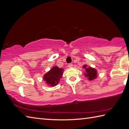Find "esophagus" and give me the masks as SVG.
I'll use <instances>...</instances> for the list:
<instances>
[{
    "instance_id": "1",
    "label": "esophagus",
    "mask_w": 129,
    "mask_h": 129,
    "mask_svg": "<svg viewBox=\"0 0 129 129\" xmlns=\"http://www.w3.org/2000/svg\"><path fill=\"white\" fill-rule=\"evenodd\" d=\"M68 66L69 68H72L73 67V65L72 64H68Z\"/></svg>"
}]
</instances>
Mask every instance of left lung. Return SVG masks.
Masks as SVG:
<instances>
[{"mask_svg":"<svg viewBox=\"0 0 129 129\" xmlns=\"http://www.w3.org/2000/svg\"><path fill=\"white\" fill-rule=\"evenodd\" d=\"M83 68L85 70L84 76L87 78L89 80H94L97 78L98 72L97 70L93 68L87 67L86 65H83Z\"/></svg>","mask_w":129,"mask_h":129,"instance_id":"8db88e82","label":"left lung"}]
</instances>
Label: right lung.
Listing matches in <instances>:
<instances>
[{
  "mask_svg": "<svg viewBox=\"0 0 129 129\" xmlns=\"http://www.w3.org/2000/svg\"><path fill=\"white\" fill-rule=\"evenodd\" d=\"M63 71V69L54 66L43 76V80L49 86H56L59 84L60 79L62 78Z\"/></svg>",
  "mask_w": 129,
  "mask_h": 129,
  "instance_id": "obj_1",
  "label": "right lung"
}]
</instances>
